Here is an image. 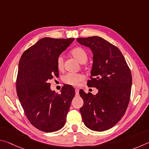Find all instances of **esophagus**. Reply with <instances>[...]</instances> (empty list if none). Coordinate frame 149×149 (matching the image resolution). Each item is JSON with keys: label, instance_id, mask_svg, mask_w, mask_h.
Wrapping results in <instances>:
<instances>
[{"label": "esophagus", "instance_id": "1", "mask_svg": "<svg viewBox=\"0 0 149 149\" xmlns=\"http://www.w3.org/2000/svg\"><path fill=\"white\" fill-rule=\"evenodd\" d=\"M75 93H76V95H79V90L78 88H75Z\"/></svg>", "mask_w": 149, "mask_h": 149}]
</instances>
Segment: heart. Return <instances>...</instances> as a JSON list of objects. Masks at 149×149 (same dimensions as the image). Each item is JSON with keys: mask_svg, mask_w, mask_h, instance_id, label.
Instances as JSON below:
<instances>
[{"mask_svg": "<svg viewBox=\"0 0 149 149\" xmlns=\"http://www.w3.org/2000/svg\"><path fill=\"white\" fill-rule=\"evenodd\" d=\"M70 54L74 58L76 59L80 63L83 64L87 61L88 54L84 49L80 47H76L70 51ZM57 67L59 70L63 69V57L59 56L57 59ZM84 79V76L81 74L76 73H68L63 77V81L67 84L72 86H78L80 82Z\"/></svg>", "mask_w": 149, "mask_h": 149, "instance_id": "heart-1", "label": "heart"}]
</instances>
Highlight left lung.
Returning a JSON list of instances; mask_svg holds the SVG:
<instances>
[{
	"mask_svg": "<svg viewBox=\"0 0 149 149\" xmlns=\"http://www.w3.org/2000/svg\"><path fill=\"white\" fill-rule=\"evenodd\" d=\"M93 54L91 80L87 85L98 89L93 95L80 90L84 105L80 109L85 126L95 132L111 128L120 120L128 105L132 77L120 50L97 36L78 38Z\"/></svg>",
	"mask_w": 149,
	"mask_h": 149,
	"instance_id": "obj_1",
	"label": "left lung"
}]
</instances>
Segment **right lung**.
Here are the masks:
<instances>
[{"instance_id": "right-lung-1", "label": "right lung", "mask_w": 149, "mask_h": 149, "mask_svg": "<svg viewBox=\"0 0 149 149\" xmlns=\"http://www.w3.org/2000/svg\"><path fill=\"white\" fill-rule=\"evenodd\" d=\"M74 38H41L24 52L19 62L17 94L26 116L36 128L45 132L61 129L75 95L72 86L61 93L51 90L49 80L59 77L57 59Z\"/></svg>"}]
</instances>
